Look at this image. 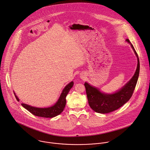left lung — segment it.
Returning <instances> with one entry per match:
<instances>
[{
	"instance_id": "left-lung-1",
	"label": "left lung",
	"mask_w": 150,
	"mask_h": 150,
	"mask_svg": "<svg viewBox=\"0 0 150 150\" xmlns=\"http://www.w3.org/2000/svg\"><path fill=\"white\" fill-rule=\"evenodd\" d=\"M126 41L131 45L138 60L136 71L129 81L114 93L101 92L99 89L91 86L88 83H84L89 105L92 110L96 112L107 114L117 110L128 101L132 95L139 76V61L133 45L129 39H127Z\"/></svg>"
}]
</instances>
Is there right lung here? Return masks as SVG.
<instances>
[{"label": "right lung", "instance_id": "1", "mask_svg": "<svg viewBox=\"0 0 150 150\" xmlns=\"http://www.w3.org/2000/svg\"><path fill=\"white\" fill-rule=\"evenodd\" d=\"M74 85V82L72 81L69 83L63 89L60 97L59 98L58 101L53 106L48 108H37L30 106L28 104L22 103L21 105L26 109L28 111L32 113L33 115L38 117L43 118H53L59 115L64 110L66 105V96L68 93L70 89ZM15 95V97L18 101H19V99Z\"/></svg>", "mask_w": 150, "mask_h": 150}]
</instances>
